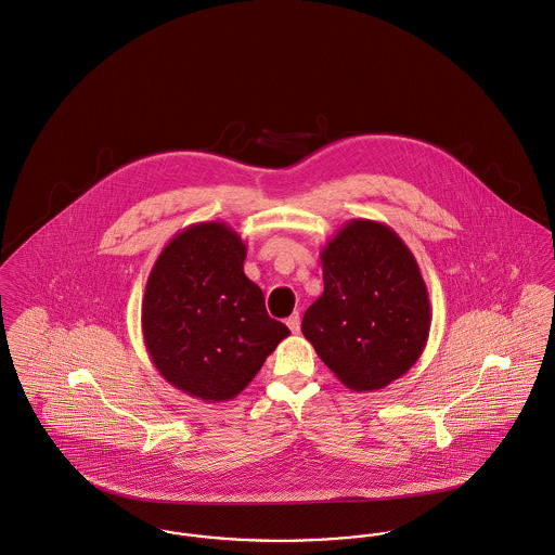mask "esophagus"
<instances>
[{
    "instance_id": "esophagus-1",
    "label": "esophagus",
    "mask_w": 555,
    "mask_h": 555,
    "mask_svg": "<svg viewBox=\"0 0 555 555\" xmlns=\"http://www.w3.org/2000/svg\"><path fill=\"white\" fill-rule=\"evenodd\" d=\"M287 327L292 330V334H298L300 332V314L294 312L289 319H287Z\"/></svg>"
}]
</instances>
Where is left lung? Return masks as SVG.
<instances>
[{"mask_svg": "<svg viewBox=\"0 0 555 555\" xmlns=\"http://www.w3.org/2000/svg\"><path fill=\"white\" fill-rule=\"evenodd\" d=\"M323 294L302 334L334 376L374 391L404 376L430 336L431 308L420 263L385 223L347 221L321 248Z\"/></svg>", "mask_w": 555, "mask_h": 555, "instance_id": "1", "label": "left lung"}]
</instances>
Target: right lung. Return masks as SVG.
Returning <instances> with one entry per match:
<instances>
[{
  "instance_id": "add662e5",
  "label": "right lung",
  "mask_w": 555,
  "mask_h": 555,
  "mask_svg": "<svg viewBox=\"0 0 555 555\" xmlns=\"http://www.w3.org/2000/svg\"><path fill=\"white\" fill-rule=\"evenodd\" d=\"M247 245L223 221L193 223L159 253L142 298L157 372L202 402L236 398L289 336L245 274Z\"/></svg>"
}]
</instances>
